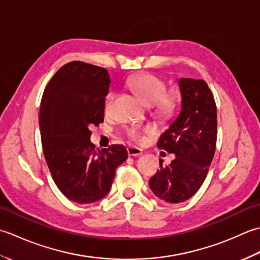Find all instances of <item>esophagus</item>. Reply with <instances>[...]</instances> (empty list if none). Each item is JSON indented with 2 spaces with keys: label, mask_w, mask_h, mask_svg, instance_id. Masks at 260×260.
<instances>
[{
  "label": "esophagus",
  "mask_w": 260,
  "mask_h": 260,
  "mask_svg": "<svg viewBox=\"0 0 260 260\" xmlns=\"http://www.w3.org/2000/svg\"><path fill=\"white\" fill-rule=\"evenodd\" d=\"M126 150H128L129 156H140V155H142V150L139 149V148H137V147L130 146V147L126 148Z\"/></svg>",
  "instance_id": "1"
}]
</instances>
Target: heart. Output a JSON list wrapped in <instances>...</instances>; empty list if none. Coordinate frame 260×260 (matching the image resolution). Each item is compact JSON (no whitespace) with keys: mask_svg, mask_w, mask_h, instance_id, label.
Segmentation results:
<instances>
[{"mask_svg":"<svg viewBox=\"0 0 260 260\" xmlns=\"http://www.w3.org/2000/svg\"><path fill=\"white\" fill-rule=\"evenodd\" d=\"M129 88L137 93L139 96L145 101L147 104L153 105L157 112L167 115L171 114L175 107H176V98L173 93H166V84L165 82L150 73H141L132 75L128 82ZM115 94L113 92L108 93L104 100V110L105 112H110L111 107L114 101ZM148 129L132 128L129 130V137L131 140L136 142H144L146 140L145 134H148Z\"/></svg>","mask_w":260,"mask_h":260,"instance_id":"heart-1","label":"heart"}]
</instances>
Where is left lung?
I'll use <instances>...</instances> for the list:
<instances>
[{
    "mask_svg": "<svg viewBox=\"0 0 260 260\" xmlns=\"http://www.w3.org/2000/svg\"><path fill=\"white\" fill-rule=\"evenodd\" d=\"M181 112L160 136L158 148L176 158L149 179L158 199L182 203L198 192L208 175L216 146V105L203 79L181 78Z\"/></svg>",
    "mask_w": 260,
    "mask_h": 260,
    "instance_id": "1",
    "label": "left lung"
}]
</instances>
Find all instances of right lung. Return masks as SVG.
<instances>
[{
    "label": "right lung",
    "mask_w": 260,
    "mask_h": 260,
    "mask_svg": "<svg viewBox=\"0 0 260 260\" xmlns=\"http://www.w3.org/2000/svg\"><path fill=\"white\" fill-rule=\"evenodd\" d=\"M110 75L103 67L71 61L57 71L41 99L39 126L51 176L73 202L94 203L107 195L125 147L95 149L91 129L104 121Z\"/></svg>",
    "instance_id": "add662e5"
}]
</instances>
